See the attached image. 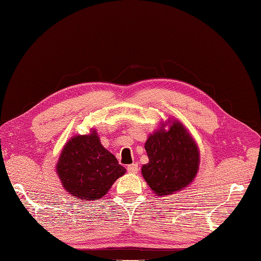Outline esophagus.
I'll use <instances>...</instances> for the list:
<instances>
[{"instance_id": "esophagus-1", "label": "esophagus", "mask_w": 261, "mask_h": 261, "mask_svg": "<svg viewBox=\"0 0 261 261\" xmlns=\"http://www.w3.org/2000/svg\"><path fill=\"white\" fill-rule=\"evenodd\" d=\"M127 171H128L129 174H137L139 173V166L137 164H132L129 166H127Z\"/></svg>"}]
</instances>
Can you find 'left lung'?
I'll use <instances>...</instances> for the list:
<instances>
[{
    "label": "left lung",
    "instance_id": "left-lung-1",
    "mask_svg": "<svg viewBox=\"0 0 261 261\" xmlns=\"http://www.w3.org/2000/svg\"><path fill=\"white\" fill-rule=\"evenodd\" d=\"M144 147L149 162L142 166V176L155 195L177 193L189 186L198 174V144L177 119L168 118L162 121L159 128L147 136Z\"/></svg>",
    "mask_w": 261,
    "mask_h": 261
}]
</instances>
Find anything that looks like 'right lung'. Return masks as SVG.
<instances>
[{
	"mask_svg": "<svg viewBox=\"0 0 261 261\" xmlns=\"http://www.w3.org/2000/svg\"><path fill=\"white\" fill-rule=\"evenodd\" d=\"M61 185L73 198L94 201L105 196L126 173L116 156L101 144L95 129L75 135L62 147L56 166Z\"/></svg>",
	"mask_w": 261,
	"mask_h": 261,
	"instance_id": "add662e5",
	"label": "right lung"
}]
</instances>
